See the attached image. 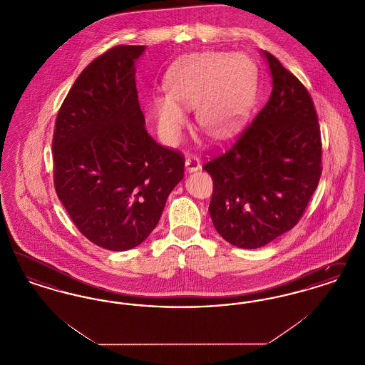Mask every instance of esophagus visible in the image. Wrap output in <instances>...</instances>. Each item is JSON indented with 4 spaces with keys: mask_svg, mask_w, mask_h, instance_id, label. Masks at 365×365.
I'll return each instance as SVG.
<instances>
[{
    "mask_svg": "<svg viewBox=\"0 0 365 365\" xmlns=\"http://www.w3.org/2000/svg\"><path fill=\"white\" fill-rule=\"evenodd\" d=\"M185 164H186V171H187V173H195V171H198V170L201 168V161H200L198 157H187Z\"/></svg>",
    "mask_w": 365,
    "mask_h": 365,
    "instance_id": "1",
    "label": "esophagus"
}]
</instances>
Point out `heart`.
<instances>
[{"label": "heart", "instance_id": "1", "mask_svg": "<svg viewBox=\"0 0 365 365\" xmlns=\"http://www.w3.org/2000/svg\"><path fill=\"white\" fill-rule=\"evenodd\" d=\"M167 90L152 97L160 137L175 143L195 108L200 127L225 137L246 119L255 94L253 63L242 53H204L185 58L167 73Z\"/></svg>", "mask_w": 365, "mask_h": 365}]
</instances>
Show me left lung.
<instances>
[{"label":"left lung","mask_w":365,"mask_h":365,"mask_svg":"<svg viewBox=\"0 0 365 365\" xmlns=\"http://www.w3.org/2000/svg\"><path fill=\"white\" fill-rule=\"evenodd\" d=\"M272 90L226 153L204 165L213 180L209 215L227 242L257 249L290 231L322 175V140L312 98L271 53L261 51Z\"/></svg>","instance_id":"1"}]
</instances>
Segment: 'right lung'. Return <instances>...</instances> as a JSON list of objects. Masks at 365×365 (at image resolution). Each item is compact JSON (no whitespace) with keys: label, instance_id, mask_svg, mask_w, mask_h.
<instances>
[{"label":"right lung","instance_id":"right-lung-1","mask_svg":"<svg viewBox=\"0 0 365 365\" xmlns=\"http://www.w3.org/2000/svg\"><path fill=\"white\" fill-rule=\"evenodd\" d=\"M146 46H115L90 63L61 105L53 135L54 187L78 230L106 250L143 242L185 158L145 130L135 85Z\"/></svg>","mask_w":365,"mask_h":365}]
</instances>
